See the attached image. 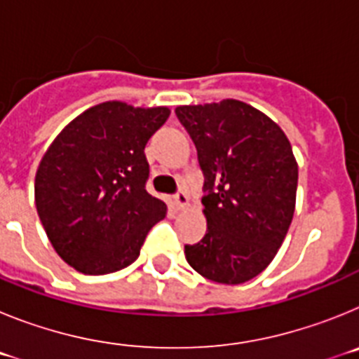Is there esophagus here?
<instances>
[{
  "mask_svg": "<svg viewBox=\"0 0 359 359\" xmlns=\"http://www.w3.org/2000/svg\"><path fill=\"white\" fill-rule=\"evenodd\" d=\"M174 205H176V207L180 208V210L187 208V207H189V196H187L185 192H183V190H180V192H177V194L174 196Z\"/></svg>",
  "mask_w": 359,
  "mask_h": 359,
  "instance_id": "34e87169",
  "label": "esophagus"
}]
</instances>
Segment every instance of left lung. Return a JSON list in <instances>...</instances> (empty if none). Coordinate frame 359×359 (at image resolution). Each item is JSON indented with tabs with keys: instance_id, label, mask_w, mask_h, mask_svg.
I'll return each mask as SVG.
<instances>
[{
	"instance_id": "obj_1",
	"label": "left lung",
	"mask_w": 359,
	"mask_h": 359,
	"mask_svg": "<svg viewBox=\"0 0 359 359\" xmlns=\"http://www.w3.org/2000/svg\"><path fill=\"white\" fill-rule=\"evenodd\" d=\"M205 176L207 233L187 244L189 264L208 280L236 286L262 273L290 230L298 165L287 136L250 104L177 106Z\"/></svg>"
}]
</instances>
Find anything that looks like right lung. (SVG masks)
Masks as SVG:
<instances>
[{
  "mask_svg": "<svg viewBox=\"0 0 359 359\" xmlns=\"http://www.w3.org/2000/svg\"><path fill=\"white\" fill-rule=\"evenodd\" d=\"M169 107L97 104L57 135L36 172V207L62 261L84 275H106L138 259L167 205L145 190V144Z\"/></svg>",
  "mask_w": 359,
  "mask_h": 359,
  "instance_id": "right-lung-1",
  "label": "right lung"
}]
</instances>
